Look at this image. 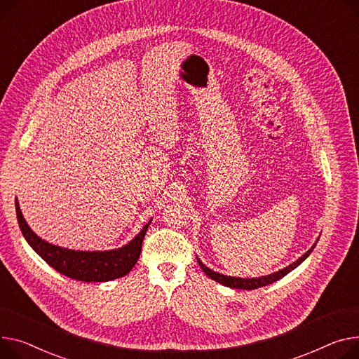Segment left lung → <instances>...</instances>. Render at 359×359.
I'll list each match as a JSON object with an SVG mask.
<instances>
[{
	"label": "left lung",
	"instance_id": "8db88e82",
	"mask_svg": "<svg viewBox=\"0 0 359 359\" xmlns=\"http://www.w3.org/2000/svg\"><path fill=\"white\" fill-rule=\"evenodd\" d=\"M315 245L310 248L307 252H304L297 261H294L293 264H290L289 267H285L277 273H273L270 276H264V277H258V278H240V277H228V276H224V274H219V273H215L212 270H209L203 262L198 258V262L201 269L205 271L206 276H209L212 280L218 281L224 285H226V287H232V289H241V290H254V289H259V287H264V285H269L277 280H280L281 277H284L285 274H289L292 270H294L299 264H302V262L310 255V252L313 251Z\"/></svg>",
	"mask_w": 359,
	"mask_h": 359
}]
</instances>
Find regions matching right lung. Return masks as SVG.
I'll return each instance as SVG.
<instances>
[{"label": "right lung", "mask_w": 359, "mask_h": 359, "mask_svg": "<svg viewBox=\"0 0 359 359\" xmlns=\"http://www.w3.org/2000/svg\"><path fill=\"white\" fill-rule=\"evenodd\" d=\"M15 212L20 229L30 247L56 271L74 280L92 283L109 281L128 274L135 266L141 254V245L150 222L126 247L112 251H74L66 250L39 238L24 221L18 202L15 199Z\"/></svg>", "instance_id": "1"}]
</instances>
